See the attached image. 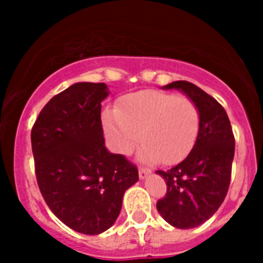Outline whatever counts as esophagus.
<instances>
[{"label":"esophagus","instance_id":"obj_1","mask_svg":"<svg viewBox=\"0 0 263 263\" xmlns=\"http://www.w3.org/2000/svg\"><path fill=\"white\" fill-rule=\"evenodd\" d=\"M150 172H152V171H150V169H147V168H139V177L142 180L146 179V177L150 175Z\"/></svg>","mask_w":263,"mask_h":263}]
</instances>
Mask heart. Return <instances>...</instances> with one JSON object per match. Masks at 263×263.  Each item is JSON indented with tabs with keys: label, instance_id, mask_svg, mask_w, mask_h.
Masks as SVG:
<instances>
[{
	"label": "heart",
	"instance_id": "obj_1",
	"mask_svg": "<svg viewBox=\"0 0 263 263\" xmlns=\"http://www.w3.org/2000/svg\"><path fill=\"white\" fill-rule=\"evenodd\" d=\"M103 127L113 147L129 154L140 140L138 158L176 164L191 152L199 132V110L188 97L146 90L124 97L119 109H106Z\"/></svg>",
	"mask_w": 263,
	"mask_h": 263
}]
</instances>
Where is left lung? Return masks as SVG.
I'll list each match as a JSON object with an SVG mask.
<instances>
[{"label":"left lung","mask_w":263,"mask_h":263,"mask_svg":"<svg viewBox=\"0 0 263 263\" xmlns=\"http://www.w3.org/2000/svg\"><path fill=\"white\" fill-rule=\"evenodd\" d=\"M164 88L183 91L195 102L199 132L185 160L166 172H156L166 183V195L157 202V210L175 228H195L218 210L227 196L235 136L224 107L202 88L185 80L169 83Z\"/></svg>","instance_id":"left-lung-1"}]
</instances>
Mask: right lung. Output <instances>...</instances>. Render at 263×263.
Instances as JSON below:
<instances>
[{
    "label": "right lung",
    "instance_id": "1",
    "mask_svg": "<svg viewBox=\"0 0 263 263\" xmlns=\"http://www.w3.org/2000/svg\"><path fill=\"white\" fill-rule=\"evenodd\" d=\"M105 83L72 84L45 105L31 131L39 191L76 232L98 235L115 224L124 192L139 180L135 165L105 147Z\"/></svg>",
    "mask_w": 263,
    "mask_h": 263
}]
</instances>
